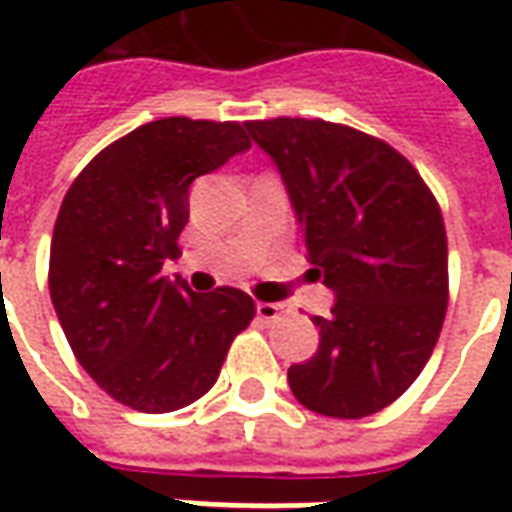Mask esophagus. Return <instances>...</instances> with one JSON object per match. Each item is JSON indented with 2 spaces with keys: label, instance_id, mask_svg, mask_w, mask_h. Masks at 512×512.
I'll return each mask as SVG.
<instances>
[{
  "label": "esophagus",
  "instance_id": "esophagus-1",
  "mask_svg": "<svg viewBox=\"0 0 512 512\" xmlns=\"http://www.w3.org/2000/svg\"><path fill=\"white\" fill-rule=\"evenodd\" d=\"M256 314H259L264 322H275L284 317L286 306L284 303H256Z\"/></svg>",
  "mask_w": 512,
  "mask_h": 512
}]
</instances>
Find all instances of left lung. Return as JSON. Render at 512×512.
<instances>
[{"instance_id":"obj_1","label":"left lung","mask_w":512,"mask_h":512,"mask_svg":"<svg viewBox=\"0 0 512 512\" xmlns=\"http://www.w3.org/2000/svg\"><path fill=\"white\" fill-rule=\"evenodd\" d=\"M245 129L281 173L314 275L333 292L320 347L289 389L336 419L378 413L419 378L447 314V231L408 159L350 126L306 118Z\"/></svg>"}]
</instances>
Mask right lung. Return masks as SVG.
Returning a JSON list of instances; mask_svg holds the SVG:
<instances>
[{
    "label": "right lung",
    "instance_id": "obj_1",
    "mask_svg": "<svg viewBox=\"0 0 512 512\" xmlns=\"http://www.w3.org/2000/svg\"><path fill=\"white\" fill-rule=\"evenodd\" d=\"M248 148L234 121L159 118L104 148L65 192L49 256L54 311L82 369L134 411L204 397L256 314L242 289L198 295L162 275L179 256L192 181Z\"/></svg>",
    "mask_w": 512,
    "mask_h": 512
}]
</instances>
